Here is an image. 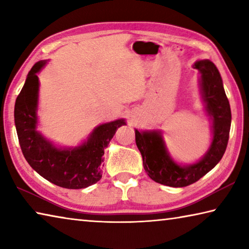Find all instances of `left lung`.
Returning a JSON list of instances; mask_svg holds the SVG:
<instances>
[{"instance_id":"left-lung-1","label":"left lung","mask_w":249,"mask_h":249,"mask_svg":"<svg viewBox=\"0 0 249 249\" xmlns=\"http://www.w3.org/2000/svg\"><path fill=\"white\" fill-rule=\"evenodd\" d=\"M201 73V86L206 111L213 121V141L210 149L199 162L180 166L168 155L161 134L135 130L136 145L142 157L144 169L156 182L174 188H182L200 180L215 167L224 155L229 142L231 113L229 99L223 88L217 68L210 60L195 64Z\"/></svg>"}]
</instances>
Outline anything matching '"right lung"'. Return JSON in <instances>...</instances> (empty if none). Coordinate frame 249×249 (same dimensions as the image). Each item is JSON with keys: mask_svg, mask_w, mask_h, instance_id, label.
<instances>
[{"mask_svg": "<svg viewBox=\"0 0 249 249\" xmlns=\"http://www.w3.org/2000/svg\"><path fill=\"white\" fill-rule=\"evenodd\" d=\"M46 61H38L28 72L16 99L14 119L20 149L34 170L50 182L66 189H83L102 178L104 148L124 120L96 127L86 142L73 149H58L36 130L38 77Z\"/></svg>", "mask_w": 249, "mask_h": 249, "instance_id": "add662e5", "label": "right lung"}]
</instances>
